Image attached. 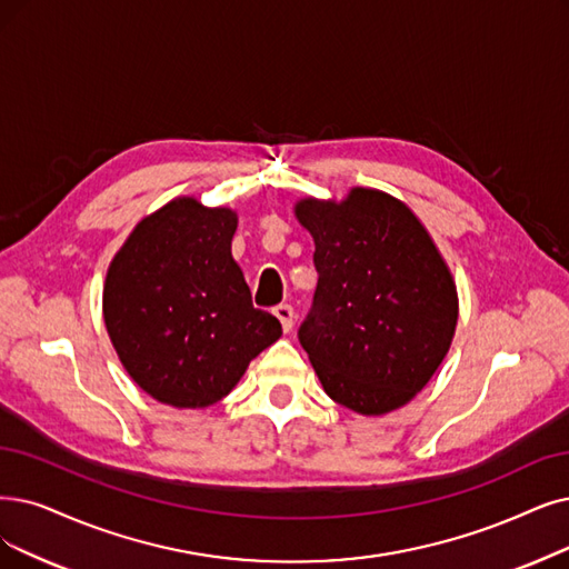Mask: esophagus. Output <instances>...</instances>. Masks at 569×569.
<instances>
[{
  "label": "esophagus",
  "mask_w": 569,
  "mask_h": 569,
  "mask_svg": "<svg viewBox=\"0 0 569 569\" xmlns=\"http://www.w3.org/2000/svg\"><path fill=\"white\" fill-rule=\"evenodd\" d=\"M272 312H276V317L282 322V329H284V331H291V327H293V308H291L289 303H282V306H278Z\"/></svg>",
  "instance_id": "esophagus-1"
}]
</instances>
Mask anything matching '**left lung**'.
Here are the masks:
<instances>
[{"instance_id":"1","label":"left lung","mask_w":569,"mask_h":569,"mask_svg":"<svg viewBox=\"0 0 569 569\" xmlns=\"http://www.w3.org/2000/svg\"><path fill=\"white\" fill-rule=\"evenodd\" d=\"M317 289L299 340L325 392L361 416L411 401L443 361L458 291L425 226L397 198L352 189L301 200Z\"/></svg>"}]
</instances>
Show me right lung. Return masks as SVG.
<instances>
[{
  "label": "right lung",
  "instance_id": "add662e5",
  "mask_svg": "<svg viewBox=\"0 0 569 569\" xmlns=\"http://www.w3.org/2000/svg\"><path fill=\"white\" fill-rule=\"evenodd\" d=\"M238 217L177 198L142 219L113 257L102 310L126 371L156 401L206 408L282 336L254 308L231 240Z\"/></svg>",
  "mask_w": 569,
  "mask_h": 569
}]
</instances>
